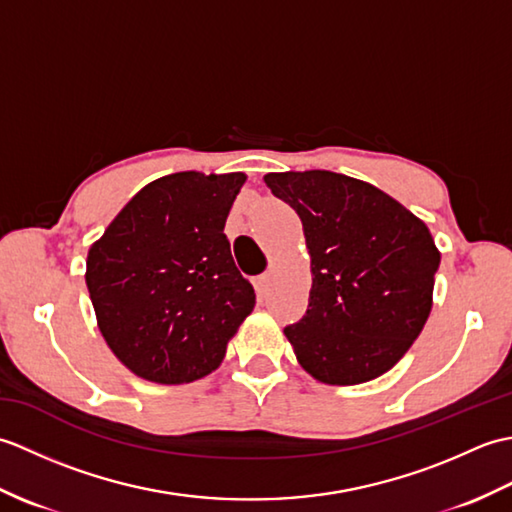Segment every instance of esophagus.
<instances>
[{
	"label": "esophagus",
	"mask_w": 512,
	"mask_h": 512,
	"mask_svg": "<svg viewBox=\"0 0 512 512\" xmlns=\"http://www.w3.org/2000/svg\"><path fill=\"white\" fill-rule=\"evenodd\" d=\"M270 286H273V273H264L255 277V290L259 292V295H268Z\"/></svg>",
	"instance_id": "obj_1"
}]
</instances>
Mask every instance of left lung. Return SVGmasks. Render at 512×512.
I'll list each match as a JSON object with an SVG mask.
<instances>
[{
    "instance_id": "obj_1",
    "label": "left lung",
    "mask_w": 512,
    "mask_h": 512,
    "mask_svg": "<svg viewBox=\"0 0 512 512\" xmlns=\"http://www.w3.org/2000/svg\"><path fill=\"white\" fill-rule=\"evenodd\" d=\"M297 211L312 257L308 310L286 325L321 383L358 385L394 367L431 312L440 253L429 228L387 193L334 171L268 173Z\"/></svg>"
}]
</instances>
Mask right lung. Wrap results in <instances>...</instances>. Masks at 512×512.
Segmentation results:
<instances>
[{
	"instance_id": "1",
	"label": "right lung",
	"mask_w": 512,
	"mask_h": 512,
	"mask_svg": "<svg viewBox=\"0 0 512 512\" xmlns=\"http://www.w3.org/2000/svg\"><path fill=\"white\" fill-rule=\"evenodd\" d=\"M244 173L180 171L149 182L88 255L85 284L118 361L160 385L191 383L222 363L255 308L224 235Z\"/></svg>"
}]
</instances>
